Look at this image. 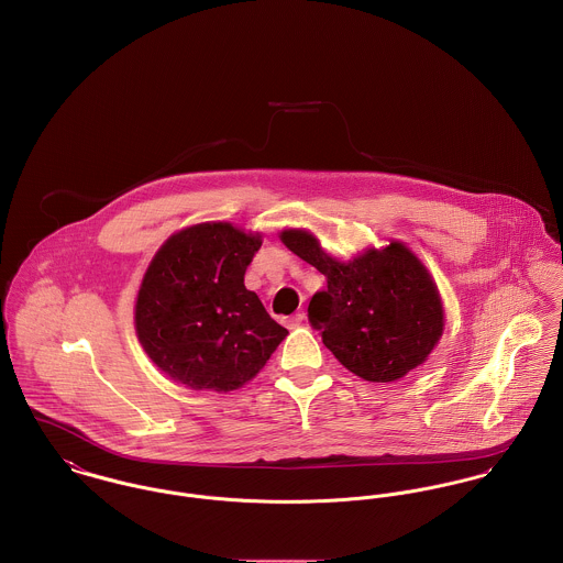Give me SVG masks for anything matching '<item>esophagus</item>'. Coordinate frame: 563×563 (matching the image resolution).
<instances>
[{"label": "esophagus", "mask_w": 563, "mask_h": 563, "mask_svg": "<svg viewBox=\"0 0 563 563\" xmlns=\"http://www.w3.org/2000/svg\"><path fill=\"white\" fill-rule=\"evenodd\" d=\"M302 321H305V314H302V312H296V314H291V317L285 319V325H287L289 330H294V328H300Z\"/></svg>", "instance_id": "34e87169"}]
</instances>
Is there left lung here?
Returning a JSON list of instances; mask_svg holds the SVG:
<instances>
[{
    "mask_svg": "<svg viewBox=\"0 0 563 563\" xmlns=\"http://www.w3.org/2000/svg\"><path fill=\"white\" fill-rule=\"evenodd\" d=\"M280 240L325 276L328 289L312 296L309 321L345 369L367 382H395L426 363L444 312L437 283L404 244L341 263L307 231L289 229Z\"/></svg>",
    "mask_w": 563,
    "mask_h": 563,
    "instance_id": "1",
    "label": "left lung"
}]
</instances>
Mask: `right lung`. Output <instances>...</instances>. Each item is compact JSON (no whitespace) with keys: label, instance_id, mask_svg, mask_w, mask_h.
Returning <instances> with one entry per match:
<instances>
[{"label":"right lung","instance_id":"add662e5","mask_svg":"<svg viewBox=\"0 0 563 563\" xmlns=\"http://www.w3.org/2000/svg\"><path fill=\"white\" fill-rule=\"evenodd\" d=\"M261 235L229 222L175 233L153 256L135 302L148 358L196 390L229 393L258 374L287 328L276 323L244 274Z\"/></svg>","mask_w":563,"mask_h":563}]
</instances>
